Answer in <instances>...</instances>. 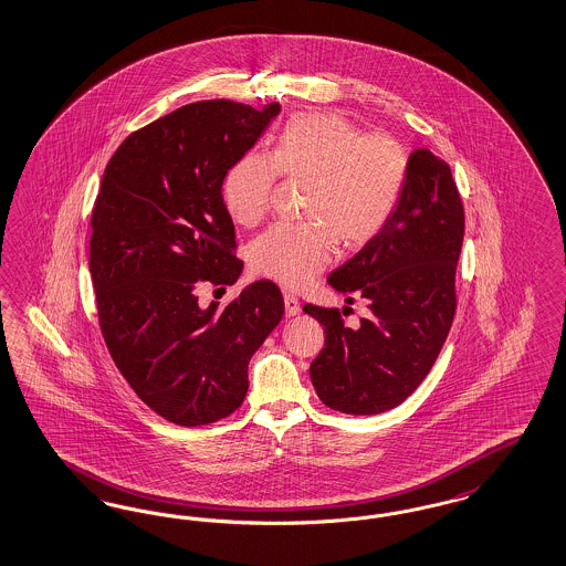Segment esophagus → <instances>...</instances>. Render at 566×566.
Returning <instances> with one entry per match:
<instances>
[{
    "mask_svg": "<svg viewBox=\"0 0 566 566\" xmlns=\"http://www.w3.org/2000/svg\"><path fill=\"white\" fill-rule=\"evenodd\" d=\"M284 307H286V316L293 317L301 314V301L294 294H284Z\"/></svg>",
    "mask_w": 566,
    "mask_h": 566,
    "instance_id": "obj_1",
    "label": "esophagus"
}]
</instances>
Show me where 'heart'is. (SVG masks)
Here are the masks:
<instances>
[{
    "label": "heart",
    "mask_w": 566,
    "mask_h": 566,
    "mask_svg": "<svg viewBox=\"0 0 566 566\" xmlns=\"http://www.w3.org/2000/svg\"><path fill=\"white\" fill-rule=\"evenodd\" d=\"M408 154L396 138L363 135L339 114H298L272 156L247 154L227 170L223 203L240 226H256L272 202L277 175L307 182L303 226H273L250 249L252 270L289 289L324 272L337 242L363 247L391 217L407 181Z\"/></svg>",
    "instance_id": "1"
}]
</instances>
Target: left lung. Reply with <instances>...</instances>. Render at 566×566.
<instances>
[{"label":"left lung","instance_id":"1","mask_svg":"<svg viewBox=\"0 0 566 566\" xmlns=\"http://www.w3.org/2000/svg\"><path fill=\"white\" fill-rule=\"evenodd\" d=\"M463 229V203L449 164L430 149H415L387 223L328 275L345 303L360 298L370 316L349 328L339 310L303 307L326 335L310 366L326 407L379 415L402 405L426 379L451 331Z\"/></svg>","mask_w":566,"mask_h":566}]
</instances>
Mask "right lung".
<instances>
[{"label":"right lung","mask_w":566,"mask_h":566,"mask_svg":"<svg viewBox=\"0 0 566 566\" xmlns=\"http://www.w3.org/2000/svg\"><path fill=\"white\" fill-rule=\"evenodd\" d=\"M277 114L280 103L182 105L128 136L105 168L91 219L98 324L124 379L170 423L206 426L240 407L250 358L284 316L270 280L223 310L196 294L242 273L221 187Z\"/></svg>","instance_id":"1"}]
</instances>
